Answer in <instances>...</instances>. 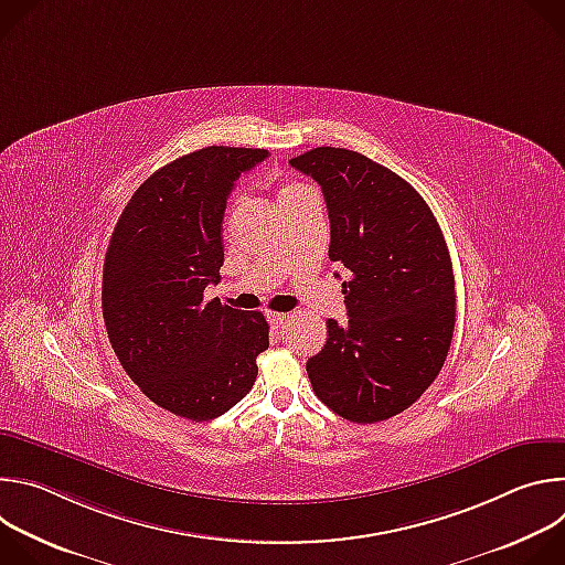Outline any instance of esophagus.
<instances>
[{"mask_svg": "<svg viewBox=\"0 0 565 565\" xmlns=\"http://www.w3.org/2000/svg\"><path fill=\"white\" fill-rule=\"evenodd\" d=\"M268 321H270L275 329H281L286 321H288V315H284V312H268Z\"/></svg>", "mask_w": 565, "mask_h": 565, "instance_id": "1", "label": "esophagus"}]
</instances>
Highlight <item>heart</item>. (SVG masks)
Instances as JSON below:
<instances>
[{
  "label": "heart",
  "instance_id": "heart-1",
  "mask_svg": "<svg viewBox=\"0 0 565 565\" xmlns=\"http://www.w3.org/2000/svg\"><path fill=\"white\" fill-rule=\"evenodd\" d=\"M308 190L303 188V185H297V183H286V185H281L279 188V192H277V201H279V205H284L286 201H292V199H297V196H301V194H306Z\"/></svg>",
  "mask_w": 565,
  "mask_h": 565
}]
</instances>
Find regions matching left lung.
I'll return each instance as SVG.
<instances>
[{
    "mask_svg": "<svg viewBox=\"0 0 565 565\" xmlns=\"http://www.w3.org/2000/svg\"><path fill=\"white\" fill-rule=\"evenodd\" d=\"M290 166L324 194L329 259L349 270L347 324L306 362L315 395L338 416L373 425L409 409L440 373L456 324L454 270L425 199L395 172L342 147Z\"/></svg>",
    "mask_w": 565,
    "mask_h": 565,
    "instance_id": "left-lung-1",
    "label": "left lung"
}]
</instances>
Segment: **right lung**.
<instances>
[{
	"label": "right lung",
	"mask_w": 565,
	"mask_h": 565,
	"mask_svg": "<svg viewBox=\"0 0 565 565\" xmlns=\"http://www.w3.org/2000/svg\"><path fill=\"white\" fill-rule=\"evenodd\" d=\"M266 156L212 145L177 158L134 192L107 248L103 317L114 353L153 405L194 423L234 407L268 349L262 312L203 301L221 277L234 181Z\"/></svg>",
	"instance_id": "1"
}]
</instances>
